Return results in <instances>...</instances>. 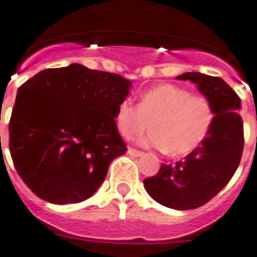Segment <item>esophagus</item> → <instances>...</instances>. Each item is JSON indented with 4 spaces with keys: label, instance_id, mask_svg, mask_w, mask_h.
Returning a JSON list of instances; mask_svg holds the SVG:
<instances>
[{
    "label": "esophagus",
    "instance_id": "34e87169",
    "mask_svg": "<svg viewBox=\"0 0 257 257\" xmlns=\"http://www.w3.org/2000/svg\"><path fill=\"white\" fill-rule=\"evenodd\" d=\"M127 153L131 156V157H140V156H143V152H140L138 150H134V148H128L127 150Z\"/></svg>",
    "mask_w": 257,
    "mask_h": 257
}]
</instances>
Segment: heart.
<instances>
[{
  "instance_id": "obj_1",
  "label": "heart",
  "mask_w": 257,
  "mask_h": 257,
  "mask_svg": "<svg viewBox=\"0 0 257 257\" xmlns=\"http://www.w3.org/2000/svg\"><path fill=\"white\" fill-rule=\"evenodd\" d=\"M213 115L207 97L165 83L144 92L138 107L128 100L120 102L115 124L120 135L131 140L142 135L150 123L152 133L142 142L144 146L166 150L172 156H186L205 139Z\"/></svg>"
}]
</instances>
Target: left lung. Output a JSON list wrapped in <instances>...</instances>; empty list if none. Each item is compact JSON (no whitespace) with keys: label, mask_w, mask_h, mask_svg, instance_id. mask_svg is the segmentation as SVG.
<instances>
[{"label":"left lung","mask_w":257,"mask_h":257,"mask_svg":"<svg viewBox=\"0 0 257 257\" xmlns=\"http://www.w3.org/2000/svg\"><path fill=\"white\" fill-rule=\"evenodd\" d=\"M178 80L195 83L213 107V122L196 150L175 165L162 164L155 177L144 179L153 200L172 209H195L229 183L243 152L240 98L225 80L201 72H185Z\"/></svg>","instance_id":"obj_1"}]
</instances>
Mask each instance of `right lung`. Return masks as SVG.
I'll list each match as a JSON object with an SVG mask.
<instances>
[{
    "label": "right lung",
    "mask_w": 257,
    "mask_h": 257,
    "mask_svg": "<svg viewBox=\"0 0 257 257\" xmlns=\"http://www.w3.org/2000/svg\"><path fill=\"white\" fill-rule=\"evenodd\" d=\"M130 88L120 75L79 63L43 70L19 87L9 147L34 194L74 204L97 191L110 162L127 151L115 111Z\"/></svg>",
    "instance_id": "right-lung-1"
}]
</instances>
